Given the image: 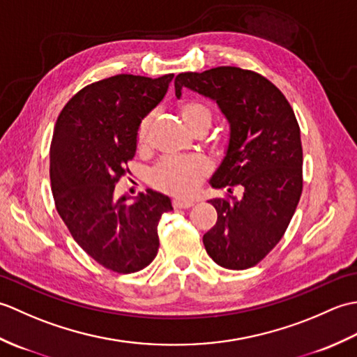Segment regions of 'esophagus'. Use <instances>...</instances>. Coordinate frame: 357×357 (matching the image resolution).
Wrapping results in <instances>:
<instances>
[{
	"mask_svg": "<svg viewBox=\"0 0 357 357\" xmlns=\"http://www.w3.org/2000/svg\"><path fill=\"white\" fill-rule=\"evenodd\" d=\"M172 204H173L174 208H190V207H193V201H188V199H173Z\"/></svg>",
	"mask_w": 357,
	"mask_h": 357,
	"instance_id": "esophagus-1",
	"label": "esophagus"
}]
</instances>
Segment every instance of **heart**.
Returning a JSON list of instances; mask_svg holds the SVG:
<instances>
[{"label":"heart","instance_id":"1","mask_svg":"<svg viewBox=\"0 0 357 357\" xmlns=\"http://www.w3.org/2000/svg\"><path fill=\"white\" fill-rule=\"evenodd\" d=\"M178 112L188 130L193 133L207 132L213 123V115L210 109L198 101H184L179 105ZM151 123H153V115H147L138 127L136 146L141 151L147 149ZM210 170V162L199 156L164 159L151 172V183L165 193L188 196L198 190L202 181L208 176Z\"/></svg>","mask_w":357,"mask_h":357}]
</instances>
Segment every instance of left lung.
<instances>
[{
    "label": "left lung",
    "instance_id": "left-lung-1",
    "mask_svg": "<svg viewBox=\"0 0 357 357\" xmlns=\"http://www.w3.org/2000/svg\"><path fill=\"white\" fill-rule=\"evenodd\" d=\"M184 87L213 100L230 123L227 155L211 178L230 195L208 202L218 211L204 245L218 265L229 270L255 267L267 256L290 224L302 195L301 128L284 93L262 75L222 66L174 78ZM245 190L238 200L232 188Z\"/></svg>",
    "mask_w": 357,
    "mask_h": 357
}]
</instances>
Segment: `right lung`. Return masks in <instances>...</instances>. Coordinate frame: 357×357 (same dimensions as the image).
I'll list each match as a JSON object with an SVG mask.
<instances>
[{
	"label": "right lung",
	"instance_id": "1",
	"mask_svg": "<svg viewBox=\"0 0 357 357\" xmlns=\"http://www.w3.org/2000/svg\"><path fill=\"white\" fill-rule=\"evenodd\" d=\"M173 73L159 78L115 75L81 89L64 105L50 144V183L58 215L84 252L107 270L139 271L155 259L158 224L173 210L147 190L116 199L142 118L162 100Z\"/></svg>",
	"mask_w": 357,
	"mask_h": 357
}]
</instances>
